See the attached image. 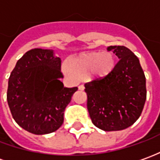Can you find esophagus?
Here are the masks:
<instances>
[{
    "mask_svg": "<svg viewBox=\"0 0 160 160\" xmlns=\"http://www.w3.org/2000/svg\"><path fill=\"white\" fill-rule=\"evenodd\" d=\"M78 89H79L80 91H83V90H84V86H83L82 84H81V85L78 86Z\"/></svg>",
    "mask_w": 160,
    "mask_h": 160,
    "instance_id": "34e87169",
    "label": "esophagus"
}]
</instances>
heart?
Listing matches in <instances>:
<instances>
[{"instance_id":"b5f03b06","label":"heart","mask_w":160,"mask_h":160,"mask_svg":"<svg viewBox=\"0 0 160 160\" xmlns=\"http://www.w3.org/2000/svg\"><path fill=\"white\" fill-rule=\"evenodd\" d=\"M114 65V57L111 52L91 51L68 58L65 72L69 77L77 78L88 71L90 78L102 79L112 73Z\"/></svg>"}]
</instances>
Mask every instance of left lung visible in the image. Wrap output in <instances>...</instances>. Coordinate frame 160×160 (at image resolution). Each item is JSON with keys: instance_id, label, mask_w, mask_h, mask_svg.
Wrapping results in <instances>:
<instances>
[{"instance_id": "1", "label": "left lung", "mask_w": 160, "mask_h": 160, "mask_svg": "<svg viewBox=\"0 0 160 160\" xmlns=\"http://www.w3.org/2000/svg\"><path fill=\"white\" fill-rule=\"evenodd\" d=\"M120 61L107 78L84 84L92 123L104 131L130 127L142 113L146 100V80L139 59L123 46H110Z\"/></svg>"}]
</instances>
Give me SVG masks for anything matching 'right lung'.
<instances>
[{
    "label": "right lung",
    "mask_w": 160,
    "mask_h": 160,
    "mask_svg": "<svg viewBox=\"0 0 160 160\" xmlns=\"http://www.w3.org/2000/svg\"><path fill=\"white\" fill-rule=\"evenodd\" d=\"M61 59L52 49L33 48L20 58L10 74L7 100L16 122L35 135L56 131L78 87L60 80Z\"/></svg>",
    "instance_id": "obj_1"
}]
</instances>
